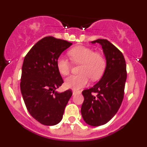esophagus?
<instances>
[{"label": "esophagus", "mask_w": 147, "mask_h": 147, "mask_svg": "<svg viewBox=\"0 0 147 147\" xmlns=\"http://www.w3.org/2000/svg\"><path fill=\"white\" fill-rule=\"evenodd\" d=\"M79 92H77V91H75V90L72 91V94H73V95H76V94L79 93Z\"/></svg>", "instance_id": "34e87169"}]
</instances>
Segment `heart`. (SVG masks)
Segmentation results:
<instances>
[{"instance_id": "heart-1", "label": "heart", "mask_w": 147, "mask_h": 147, "mask_svg": "<svg viewBox=\"0 0 147 147\" xmlns=\"http://www.w3.org/2000/svg\"><path fill=\"white\" fill-rule=\"evenodd\" d=\"M74 63L81 64L79 68V75L68 77L65 81V86L68 88L79 90L88 83L89 78L97 81L102 77L106 68L105 57L92 49L86 46H77L68 52ZM59 72L63 75H68L71 70V64L63 57L57 60Z\"/></svg>"}]
</instances>
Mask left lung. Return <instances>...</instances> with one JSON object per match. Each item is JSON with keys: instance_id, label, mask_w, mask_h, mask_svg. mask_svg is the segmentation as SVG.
Listing matches in <instances>:
<instances>
[{"instance_id": "1", "label": "left lung", "mask_w": 147, "mask_h": 147, "mask_svg": "<svg viewBox=\"0 0 147 147\" xmlns=\"http://www.w3.org/2000/svg\"><path fill=\"white\" fill-rule=\"evenodd\" d=\"M91 43L102 45L106 68L98 83L82 91L84 100L81 113L86 123L97 126L110 121L119 110L124 98L127 73L124 55L113 44L106 39Z\"/></svg>"}]
</instances>
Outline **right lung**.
<instances>
[{"label":"right lung","instance_id":"right-lung-1","mask_svg":"<svg viewBox=\"0 0 147 147\" xmlns=\"http://www.w3.org/2000/svg\"><path fill=\"white\" fill-rule=\"evenodd\" d=\"M72 44L53 36L38 41L25 55L22 66L21 90L28 112L43 125L61 122L72 95V90L55 91L63 80L57 67L61 54Z\"/></svg>","mask_w":147,"mask_h":147}]
</instances>
